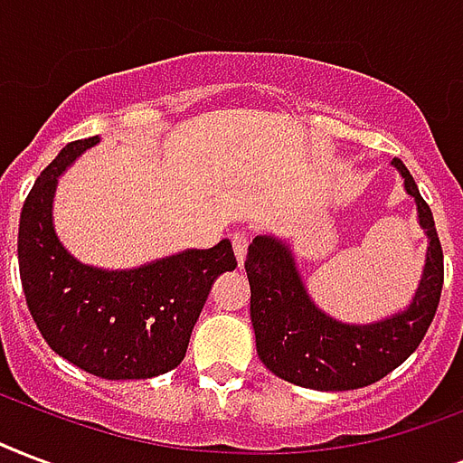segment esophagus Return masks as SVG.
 <instances>
[{
	"instance_id": "34e87169",
	"label": "esophagus",
	"mask_w": 463,
	"mask_h": 463,
	"mask_svg": "<svg viewBox=\"0 0 463 463\" xmlns=\"http://www.w3.org/2000/svg\"><path fill=\"white\" fill-rule=\"evenodd\" d=\"M231 242H232V252H235V257H238V262L242 264V260H245L247 255V245H250V235H247L245 231H235L231 235Z\"/></svg>"
}]
</instances>
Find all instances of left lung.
I'll use <instances>...</instances> for the list:
<instances>
[{
  "label": "left lung",
  "instance_id": "obj_1",
  "mask_svg": "<svg viewBox=\"0 0 463 463\" xmlns=\"http://www.w3.org/2000/svg\"><path fill=\"white\" fill-rule=\"evenodd\" d=\"M405 192L418 203L420 225L428 232V257L412 303L396 316L347 326L310 301L288 245L271 235H257L247 247L250 317L257 354L279 379L316 391H352L376 383L418 349L439 306L444 255L432 211L403 162L393 157Z\"/></svg>",
  "mask_w": 463,
  "mask_h": 463
}]
</instances>
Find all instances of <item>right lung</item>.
<instances>
[{"label": "right lung", "instance_id": "add662e5", "mask_svg": "<svg viewBox=\"0 0 463 463\" xmlns=\"http://www.w3.org/2000/svg\"><path fill=\"white\" fill-rule=\"evenodd\" d=\"M97 143L99 136L67 143L28 192L21 287L43 340L70 364L109 381L153 379L184 359L211 284L238 262L231 240L128 271L77 262L52 228V194L67 165Z\"/></svg>", "mask_w": 463, "mask_h": 463}]
</instances>
